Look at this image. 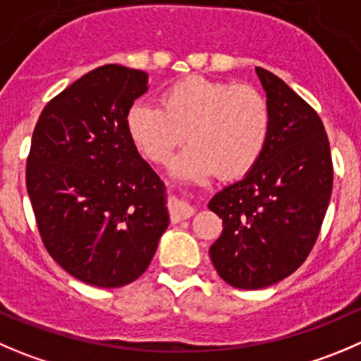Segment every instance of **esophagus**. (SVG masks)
<instances>
[{
	"mask_svg": "<svg viewBox=\"0 0 361 361\" xmlns=\"http://www.w3.org/2000/svg\"><path fill=\"white\" fill-rule=\"evenodd\" d=\"M193 214H195V207L193 205L186 204V202L177 200L173 202L170 207V218L173 223H178V221H183V219L191 218Z\"/></svg>",
	"mask_w": 361,
	"mask_h": 361,
	"instance_id": "1",
	"label": "esophagus"
}]
</instances>
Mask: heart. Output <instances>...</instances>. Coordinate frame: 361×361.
<instances>
[{
    "label": "heart",
    "mask_w": 361,
    "mask_h": 361,
    "mask_svg": "<svg viewBox=\"0 0 361 361\" xmlns=\"http://www.w3.org/2000/svg\"><path fill=\"white\" fill-rule=\"evenodd\" d=\"M269 106L250 85L190 75L161 95L159 106L136 102L127 113L133 142L154 163H166L190 138L173 170L188 178H234L257 164L269 135Z\"/></svg>",
    "instance_id": "1"
}]
</instances>
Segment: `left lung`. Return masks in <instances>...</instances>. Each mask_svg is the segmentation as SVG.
I'll return each instance as SVG.
<instances>
[{
    "mask_svg": "<svg viewBox=\"0 0 361 361\" xmlns=\"http://www.w3.org/2000/svg\"><path fill=\"white\" fill-rule=\"evenodd\" d=\"M255 71L271 115L266 147L245 178L209 202L223 219L221 235L209 248L212 266L228 286L248 290L273 286L307 260L333 188L317 111L273 72Z\"/></svg>",
    "mask_w": 361,
    "mask_h": 361,
    "instance_id": "obj_1",
    "label": "left lung"
}]
</instances>
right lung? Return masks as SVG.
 Returning <instances> with one entry per match:
<instances>
[{"instance_id": "1", "label": "right lung", "mask_w": 361, "mask_h": 361, "mask_svg": "<svg viewBox=\"0 0 361 361\" xmlns=\"http://www.w3.org/2000/svg\"><path fill=\"white\" fill-rule=\"evenodd\" d=\"M145 92L143 71L102 65L51 99L33 131L26 188L40 238L88 286L142 276L170 223L163 180L127 129Z\"/></svg>"}]
</instances>
